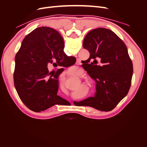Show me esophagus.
Here are the masks:
<instances>
[{"instance_id":"obj_1","label":"esophagus","mask_w":147,"mask_h":147,"mask_svg":"<svg viewBox=\"0 0 147 147\" xmlns=\"http://www.w3.org/2000/svg\"><path fill=\"white\" fill-rule=\"evenodd\" d=\"M77 63H78V64L80 63V61H77Z\"/></svg>"}]
</instances>
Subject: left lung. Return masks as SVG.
<instances>
[{"mask_svg":"<svg viewBox=\"0 0 147 147\" xmlns=\"http://www.w3.org/2000/svg\"><path fill=\"white\" fill-rule=\"evenodd\" d=\"M83 47L90 56L82 65L96 82V92L94 97L74 104L111 111L127 94L131 87L133 66L127 47L117 34L105 28L89 32Z\"/></svg>","mask_w":147,"mask_h":147,"instance_id":"obj_1","label":"left lung"}]
</instances>
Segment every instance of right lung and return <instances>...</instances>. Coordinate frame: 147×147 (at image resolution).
<instances>
[{
	"mask_svg": "<svg viewBox=\"0 0 147 147\" xmlns=\"http://www.w3.org/2000/svg\"><path fill=\"white\" fill-rule=\"evenodd\" d=\"M64 40L55 29L40 27L26 36L15 56L13 78L20 98L30 110L44 111L67 101L57 95L62 69L50 72L48 65L69 67L76 62L63 50Z\"/></svg>",
	"mask_w": 147,
	"mask_h": 147,
	"instance_id": "add662e5",
	"label": "right lung"
}]
</instances>
